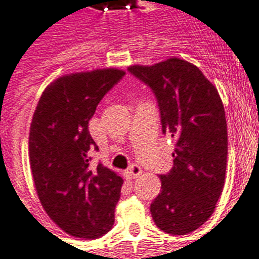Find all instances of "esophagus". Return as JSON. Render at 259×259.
Masks as SVG:
<instances>
[{
  "mask_svg": "<svg viewBox=\"0 0 259 259\" xmlns=\"http://www.w3.org/2000/svg\"><path fill=\"white\" fill-rule=\"evenodd\" d=\"M141 174H142V169H141V167H139L138 164H131V165H130V168L125 171V177H127V179H130V181H131V179L138 178Z\"/></svg>",
  "mask_w": 259,
  "mask_h": 259,
  "instance_id": "34e87169",
  "label": "esophagus"
}]
</instances>
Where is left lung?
Returning a JSON list of instances; mask_svg holds the SVG:
<instances>
[{
	"mask_svg": "<svg viewBox=\"0 0 259 259\" xmlns=\"http://www.w3.org/2000/svg\"><path fill=\"white\" fill-rule=\"evenodd\" d=\"M130 74L156 96L164 134L177 141L174 167L161 174L150 204L153 221L169 235H186L212 215L225 182L228 130L218 91L194 65L171 58L131 66Z\"/></svg>",
	"mask_w": 259,
	"mask_h": 259,
	"instance_id": "left-lung-1",
	"label": "left lung"
}]
</instances>
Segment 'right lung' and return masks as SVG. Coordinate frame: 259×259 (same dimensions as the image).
<instances>
[{"label":"right lung","instance_id":"add662e5","mask_svg":"<svg viewBox=\"0 0 259 259\" xmlns=\"http://www.w3.org/2000/svg\"><path fill=\"white\" fill-rule=\"evenodd\" d=\"M124 75L106 69L60 77L47 87L34 111L29 157L35 190L51 220L74 237H101L114 224L122 179L91 163L98 146L88 122Z\"/></svg>","mask_w":259,"mask_h":259}]
</instances>
